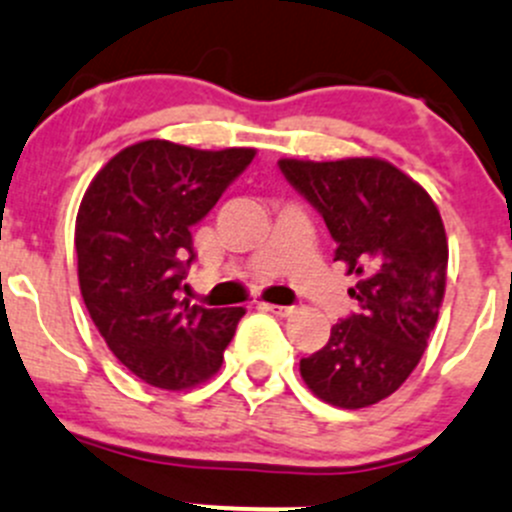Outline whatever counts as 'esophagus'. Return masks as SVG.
<instances>
[{
    "label": "esophagus",
    "instance_id": "obj_1",
    "mask_svg": "<svg viewBox=\"0 0 512 512\" xmlns=\"http://www.w3.org/2000/svg\"><path fill=\"white\" fill-rule=\"evenodd\" d=\"M261 308L263 311L273 313V316H291V313L296 311L293 306H278V303H261Z\"/></svg>",
    "mask_w": 512,
    "mask_h": 512
}]
</instances>
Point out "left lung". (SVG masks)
Returning <instances> with one entry per match:
<instances>
[{"mask_svg":"<svg viewBox=\"0 0 512 512\" xmlns=\"http://www.w3.org/2000/svg\"><path fill=\"white\" fill-rule=\"evenodd\" d=\"M288 184L323 216L336 261L361 276L321 351L301 358V376L321 401L366 408L403 386L438 321L448 239L433 199L383 159H281Z\"/></svg>","mask_w":512,"mask_h":512,"instance_id":"1","label":"left lung"}]
</instances>
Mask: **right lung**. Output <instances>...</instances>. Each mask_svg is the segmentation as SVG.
<instances>
[{
	"mask_svg": "<svg viewBox=\"0 0 512 512\" xmlns=\"http://www.w3.org/2000/svg\"><path fill=\"white\" fill-rule=\"evenodd\" d=\"M254 154L139 141L86 189L74 231L86 311L119 363L149 386L184 391L214 376L246 313L191 306L179 291L196 261L191 226Z\"/></svg>",
	"mask_w": 512,
	"mask_h": 512,
	"instance_id": "1",
	"label": "right lung"
}]
</instances>
